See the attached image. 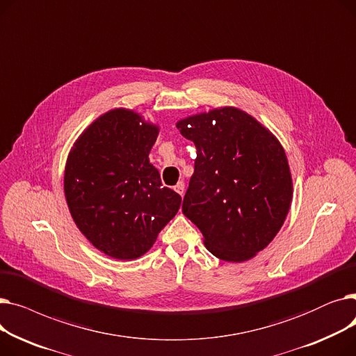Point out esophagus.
Returning a JSON list of instances; mask_svg holds the SVG:
<instances>
[{"instance_id":"1","label":"esophagus","mask_w":356,"mask_h":356,"mask_svg":"<svg viewBox=\"0 0 356 356\" xmlns=\"http://www.w3.org/2000/svg\"><path fill=\"white\" fill-rule=\"evenodd\" d=\"M175 191H176L180 196H183V193H184V183H183V181H179V183L175 186Z\"/></svg>"}]
</instances>
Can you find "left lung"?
Segmentation results:
<instances>
[{"label": "left lung", "instance_id": "8db88e82", "mask_svg": "<svg viewBox=\"0 0 356 356\" xmlns=\"http://www.w3.org/2000/svg\"><path fill=\"white\" fill-rule=\"evenodd\" d=\"M196 147L181 211L218 258L241 263L264 250L287 216L293 184L275 137L236 108L177 122Z\"/></svg>", "mask_w": 356, "mask_h": 356}]
</instances>
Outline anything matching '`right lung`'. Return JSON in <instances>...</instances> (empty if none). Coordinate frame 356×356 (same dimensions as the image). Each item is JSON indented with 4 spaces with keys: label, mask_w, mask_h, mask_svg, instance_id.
Listing matches in <instances>:
<instances>
[{
    "label": "right lung",
    "mask_w": 356,
    "mask_h": 356,
    "mask_svg": "<svg viewBox=\"0 0 356 356\" xmlns=\"http://www.w3.org/2000/svg\"><path fill=\"white\" fill-rule=\"evenodd\" d=\"M159 129L128 109L93 122L72 148L65 195L81 232L104 254L134 259L145 254L179 211L181 197L163 188L148 153Z\"/></svg>",
    "instance_id": "obj_1"
}]
</instances>
